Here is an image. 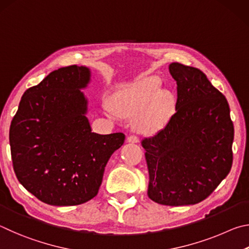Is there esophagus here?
Listing matches in <instances>:
<instances>
[{"label":"esophagus","mask_w":249,"mask_h":249,"mask_svg":"<svg viewBox=\"0 0 249 249\" xmlns=\"http://www.w3.org/2000/svg\"><path fill=\"white\" fill-rule=\"evenodd\" d=\"M139 141H140V138H139L138 136H130V137H128V142H130V143H138Z\"/></svg>","instance_id":"obj_1"}]
</instances>
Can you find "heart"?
<instances>
[{"mask_svg":"<svg viewBox=\"0 0 249 249\" xmlns=\"http://www.w3.org/2000/svg\"><path fill=\"white\" fill-rule=\"evenodd\" d=\"M160 80L156 76L142 78L118 94L111 104L120 116L134 117L137 127L142 132L160 130L166 124L172 110V100L165 93H159Z\"/></svg>","mask_w":249,"mask_h":249,"instance_id":"obj_1","label":"heart"}]
</instances>
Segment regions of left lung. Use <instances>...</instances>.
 Returning <instances> with one entry per match:
<instances>
[{
  "instance_id": "left-lung-1",
  "label": "left lung",
  "mask_w": 249,
  "mask_h": 249,
  "mask_svg": "<svg viewBox=\"0 0 249 249\" xmlns=\"http://www.w3.org/2000/svg\"><path fill=\"white\" fill-rule=\"evenodd\" d=\"M177 83L176 112L142 146L150 174L147 196L163 206L201 202L229 175L234 125L225 96L197 68L169 64Z\"/></svg>"
}]
</instances>
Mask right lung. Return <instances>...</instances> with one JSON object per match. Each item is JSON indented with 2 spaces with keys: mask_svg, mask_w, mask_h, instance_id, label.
<instances>
[{
  "mask_svg": "<svg viewBox=\"0 0 249 249\" xmlns=\"http://www.w3.org/2000/svg\"><path fill=\"white\" fill-rule=\"evenodd\" d=\"M85 67L69 65L29 87L11 122L13 168L18 181L50 206H77L93 199L105 167L124 142L121 132H91Z\"/></svg>",
  "mask_w": 249,
  "mask_h": 249,
  "instance_id": "obj_1",
  "label": "right lung"
}]
</instances>
